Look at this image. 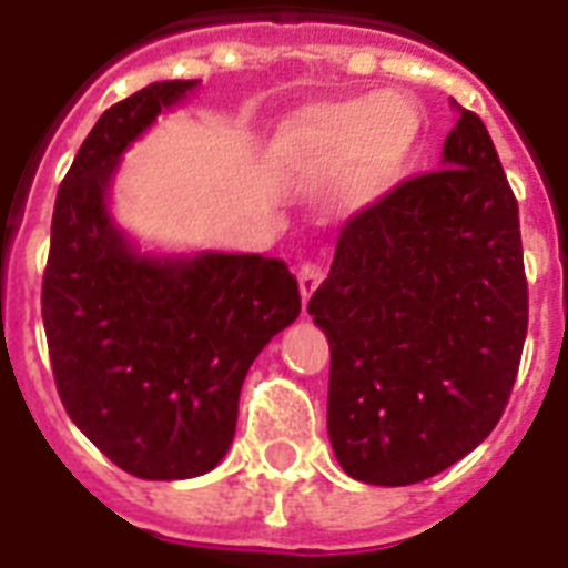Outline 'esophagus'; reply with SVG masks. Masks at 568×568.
Here are the masks:
<instances>
[{
    "mask_svg": "<svg viewBox=\"0 0 568 568\" xmlns=\"http://www.w3.org/2000/svg\"><path fill=\"white\" fill-rule=\"evenodd\" d=\"M324 280V267L315 265V262H306V265H301V271H297V285H301V297L303 301H310L313 297V292L322 285Z\"/></svg>",
    "mask_w": 568,
    "mask_h": 568,
    "instance_id": "obj_1",
    "label": "esophagus"
}]
</instances>
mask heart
<instances>
[{
    "label": "heart",
    "mask_w": 568,
    "mask_h": 568,
    "mask_svg": "<svg viewBox=\"0 0 568 568\" xmlns=\"http://www.w3.org/2000/svg\"><path fill=\"white\" fill-rule=\"evenodd\" d=\"M423 133L417 103L402 94H366L315 103L285 121L280 158L306 172L342 166V196L369 205L396 187L408 172Z\"/></svg>",
    "instance_id": "heart-1"
}]
</instances>
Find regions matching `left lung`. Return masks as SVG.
Segmentation results:
<instances>
[{"label": "left lung", "instance_id": "left-lung-1", "mask_svg": "<svg viewBox=\"0 0 568 568\" xmlns=\"http://www.w3.org/2000/svg\"><path fill=\"white\" fill-rule=\"evenodd\" d=\"M458 112L444 169L357 211L306 306L331 342L333 453L369 486H414L479 447L521 363L518 202L483 119Z\"/></svg>", "mask_w": 568, "mask_h": 568}]
</instances>
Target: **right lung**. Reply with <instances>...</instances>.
Returning a JSON list of instances; mask_svg holds the SVG:
<instances>
[{"instance_id": "obj_1", "label": "right lung", "mask_w": 568, "mask_h": 568, "mask_svg": "<svg viewBox=\"0 0 568 568\" xmlns=\"http://www.w3.org/2000/svg\"><path fill=\"white\" fill-rule=\"evenodd\" d=\"M196 80L151 82L103 112L53 207L41 315L59 399L85 438L140 479L207 474L235 438L258 352L301 315L280 258L140 255L106 211L121 151Z\"/></svg>"}]
</instances>
